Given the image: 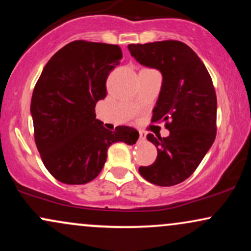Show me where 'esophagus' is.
Listing matches in <instances>:
<instances>
[{"instance_id":"34e87169","label":"esophagus","mask_w":251,"mask_h":251,"mask_svg":"<svg viewBox=\"0 0 251 251\" xmlns=\"http://www.w3.org/2000/svg\"><path fill=\"white\" fill-rule=\"evenodd\" d=\"M139 139L140 140H145L146 139V133H145V132H142V131L139 132Z\"/></svg>"}]
</instances>
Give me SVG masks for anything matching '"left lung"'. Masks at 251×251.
Returning a JSON list of instances; mask_svg holds the SVG:
<instances>
[{
  "instance_id": "1",
  "label": "left lung",
  "mask_w": 251,
  "mask_h": 251,
  "mask_svg": "<svg viewBox=\"0 0 251 251\" xmlns=\"http://www.w3.org/2000/svg\"><path fill=\"white\" fill-rule=\"evenodd\" d=\"M140 65L162 73L163 82L152 119L165 122L169 137L148 134L157 148L155 162L140 166L150 183L172 186L198 168L216 138L217 98L208 70L191 48L176 40L128 45Z\"/></svg>"
}]
</instances>
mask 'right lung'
<instances>
[{
    "instance_id": "1",
    "label": "right lung",
    "mask_w": 251,
    "mask_h": 251,
    "mask_svg": "<svg viewBox=\"0 0 251 251\" xmlns=\"http://www.w3.org/2000/svg\"><path fill=\"white\" fill-rule=\"evenodd\" d=\"M123 57L117 45L77 40L56 51L31 97L34 138L46 169L61 183L79 185L100 174L112 144L133 145L137 129L103 127L96 105L106 97V79Z\"/></svg>"
}]
</instances>
